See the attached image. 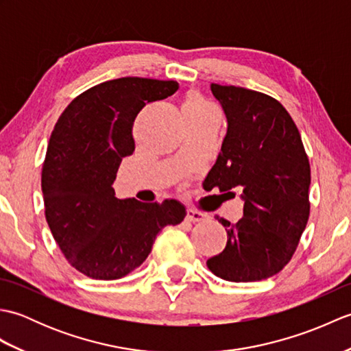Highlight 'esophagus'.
Instances as JSON below:
<instances>
[{"label":"esophagus","instance_id":"obj_1","mask_svg":"<svg viewBox=\"0 0 351 351\" xmlns=\"http://www.w3.org/2000/svg\"><path fill=\"white\" fill-rule=\"evenodd\" d=\"M185 219L189 221H202L206 219V214L200 213V211H195V210H187V214H185Z\"/></svg>","mask_w":351,"mask_h":351}]
</instances>
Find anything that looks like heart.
Segmentation results:
<instances>
[{"label":"heart","instance_id":"obj_1","mask_svg":"<svg viewBox=\"0 0 351 351\" xmlns=\"http://www.w3.org/2000/svg\"><path fill=\"white\" fill-rule=\"evenodd\" d=\"M213 107L208 104L202 96H200L199 93L196 92H191L189 93L187 98H185L184 101V106H182V110H184V114L185 116H197V114H202V113H206L208 110H211Z\"/></svg>","mask_w":351,"mask_h":351}]
</instances>
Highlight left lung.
Wrapping results in <instances>:
<instances>
[{"label":"left lung","mask_w":351,"mask_h":351,"mask_svg":"<svg viewBox=\"0 0 351 351\" xmlns=\"http://www.w3.org/2000/svg\"><path fill=\"white\" fill-rule=\"evenodd\" d=\"M228 119L221 152L205 182L225 195L243 191L244 215L223 217L228 243L206 261L229 282L278 274L299 245L309 219L311 166L300 132L282 104L250 88L211 84Z\"/></svg>","instance_id":"obj_1"}]
</instances>
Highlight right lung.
Returning <instances> with one entry per match:
<instances>
[{"label":"right lung","mask_w":351,"mask_h":351,"mask_svg":"<svg viewBox=\"0 0 351 351\" xmlns=\"http://www.w3.org/2000/svg\"><path fill=\"white\" fill-rule=\"evenodd\" d=\"M178 87L173 80H110L78 95L58 117L42 167L45 217L64 258L87 278L114 280L136 270L160 230L185 217L173 199H117L111 187L136 147L140 110Z\"/></svg>","instance_id":"obj_1"}]
</instances>
